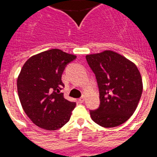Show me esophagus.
<instances>
[{
  "label": "esophagus",
  "mask_w": 157,
  "mask_h": 157,
  "mask_svg": "<svg viewBox=\"0 0 157 157\" xmlns=\"http://www.w3.org/2000/svg\"><path fill=\"white\" fill-rule=\"evenodd\" d=\"M84 101H85V97H81V98L78 99V101L80 102V103H82V102H84Z\"/></svg>",
  "instance_id": "obj_1"
}]
</instances>
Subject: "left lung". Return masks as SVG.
<instances>
[{
  "label": "left lung",
  "instance_id": "8db88e82",
  "mask_svg": "<svg viewBox=\"0 0 157 157\" xmlns=\"http://www.w3.org/2000/svg\"><path fill=\"white\" fill-rule=\"evenodd\" d=\"M94 72L100 94L98 109L89 110L94 122L105 128L119 126L129 119L143 91L140 73L136 64L113 51L86 56Z\"/></svg>",
  "mask_w": 157,
  "mask_h": 157
}]
</instances>
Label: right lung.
<instances>
[{
  "label": "right lung",
  "instance_id": "obj_1",
  "mask_svg": "<svg viewBox=\"0 0 157 157\" xmlns=\"http://www.w3.org/2000/svg\"><path fill=\"white\" fill-rule=\"evenodd\" d=\"M76 58L57 48L33 56L25 63L17 78L20 101L26 115L38 127L53 131L69 121L76 102L60 93L61 76L67 64Z\"/></svg>",
  "mask_w": 157,
  "mask_h": 157
}]
</instances>
